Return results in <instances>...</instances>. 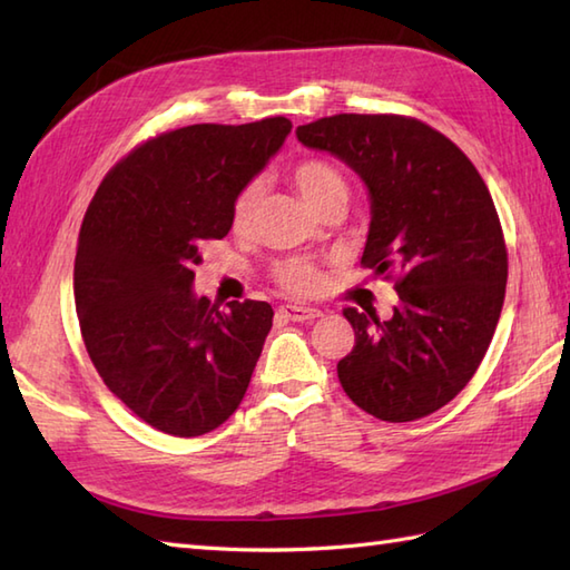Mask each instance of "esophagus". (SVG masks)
<instances>
[{
    "label": "esophagus",
    "mask_w": 570,
    "mask_h": 570,
    "mask_svg": "<svg viewBox=\"0 0 570 570\" xmlns=\"http://www.w3.org/2000/svg\"><path fill=\"white\" fill-rule=\"evenodd\" d=\"M276 316L284 321H294V323H304V321H313L321 316L318 308H308V306H296V304H284L276 308Z\"/></svg>",
    "instance_id": "esophagus-1"
}]
</instances>
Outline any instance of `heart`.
Listing matches in <instances>:
<instances>
[{
	"mask_svg": "<svg viewBox=\"0 0 570 570\" xmlns=\"http://www.w3.org/2000/svg\"><path fill=\"white\" fill-rule=\"evenodd\" d=\"M292 180L298 188L301 196L306 198L313 210L321 213L333 203H343L350 196V186L345 174L328 159H318V156H311V159L298 161L292 168ZM264 205V180L252 178L245 186L237 190L233 200V210H229V220H233V229L239 235H247L254 229L259 220ZM276 284L284 286L286 292L311 296L316 294L323 286V274L316 264L306 257H286L278 259L272 269Z\"/></svg>",
	"mask_w": 570,
	"mask_h": 570,
	"instance_id": "1",
	"label": "heart"
}]
</instances>
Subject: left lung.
Listing matches in <instances>:
<instances>
[{
	"label": "left lung",
	"instance_id": "obj_1",
	"mask_svg": "<svg viewBox=\"0 0 570 570\" xmlns=\"http://www.w3.org/2000/svg\"><path fill=\"white\" fill-rule=\"evenodd\" d=\"M370 188L362 266L394 282L390 321L345 308L355 347L337 362L345 394L382 421H416L472 380L498 328L507 245L485 180L441 131L406 115H333L296 129Z\"/></svg>",
	"mask_w": 570,
	"mask_h": 570
}]
</instances>
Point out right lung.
Masks as SVG:
<instances>
[{"instance_id": "1", "label": "right lung", "mask_w": 570, "mask_h": 570, "mask_svg": "<svg viewBox=\"0 0 570 570\" xmlns=\"http://www.w3.org/2000/svg\"><path fill=\"white\" fill-rule=\"evenodd\" d=\"M292 122L190 125L137 144L95 193L78 235L72 292L82 343L119 402L151 429L193 439L245 396L274 311L193 296V266L233 220V200Z\"/></svg>"}]
</instances>
